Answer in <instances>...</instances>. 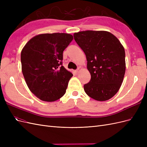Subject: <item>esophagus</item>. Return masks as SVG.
Instances as JSON below:
<instances>
[{
	"label": "esophagus",
	"instance_id": "34e87169",
	"mask_svg": "<svg viewBox=\"0 0 147 147\" xmlns=\"http://www.w3.org/2000/svg\"><path fill=\"white\" fill-rule=\"evenodd\" d=\"M79 69H77V70H75V71H74V72H75V74H76V75H77L78 74V72H79Z\"/></svg>",
	"mask_w": 147,
	"mask_h": 147
}]
</instances>
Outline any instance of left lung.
<instances>
[{"label":"left lung","mask_w":147,"mask_h":147,"mask_svg":"<svg viewBox=\"0 0 147 147\" xmlns=\"http://www.w3.org/2000/svg\"><path fill=\"white\" fill-rule=\"evenodd\" d=\"M84 53L91 80L84 90L91 98L105 101L117 94L126 70L125 51L119 40L107 31L86 30L74 34Z\"/></svg>","instance_id":"8db88e82"}]
</instances>
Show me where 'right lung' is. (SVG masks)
I'll return each instance as SVG.
<instances>
[{"instance_id":"obj_1","label":"right lung","mask_w":147,"mask_h":147,"mask_svg":"<svg viewBox=\"0 0 147 147\" xmlns=\"http://www.w3.org/2000/svg\"><path fill=\"white\" fill-rule=\"evenodd\" d=\"M69 34L36 35L21 51L22 72L30 91L43 101L58 100L73 74L63 65V51L72 41Z\"/></svg>"}]
</instances>
